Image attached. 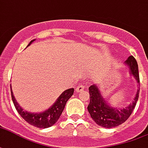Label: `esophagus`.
<instances>
[{"instance_id":"34e87169","label":"esophagus","mask_w":148,"mask_h":148,"mask_svg":"<svg viewBox=\"0 0 148 148\" xmlns=\"http://www.w3.org/2000/svg\"><path fill=\"white\" fill-rule=\"evenodd\" d=\"M85 85H77V88H76V92H81L82 91H83L84 89H85Z\"/></svg>"}]
</instances>
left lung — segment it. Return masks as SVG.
<instances>
[{"instance_id":"1","label":"left lung","mask_w":148,"mask_h":148,"mask_svg":"<svg viewBox=\"0 0 148 148\" xmlns=\"http://www.w3.org/2000/svg\"><path fill=\"white\" fill-rule=\"evenodd\" d=\"M124 63L130 69V74L135 78L139 86L133 101L130 105L123 108H114L103 97L101 92L97 85L94 84L88 88L90 102L87 108L91 118L99 126L109 129L122 124L131 115L138 100L140 93V77L137 62L135 58L131 56L125 61Z\"/></svg>"}]
</instances>
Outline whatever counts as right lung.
<instances>
[{
	"instance_id": "obj_1",
	"label": "right lung",
	"mask_w": 148,
	"mask_h": 148,
	"mask_svg": "<svg viewBox=\"0 0 148 148\" xmlns=\"http://www.w3.org/2000/svg\"><path fill=\"white\" fill-rule=\"evenodd\" d=\"M34 40L35 39L31 40L28 45V46H29ZM74 88H69V89L63 91V92H62V94L58 97L54 103L47 110L42 111V112L32 113V112L23 110L19 106V104L16 101L15 96L13 95L12 85H11L12 99L13 103L15 105L18 113L29 124L37 127V128H40V129H46V128L51 127L52 125L56 124V122L59 120L60 115L62 114V112L64 110L67 100L74 94Z\"/></svg>"
}]
</instances>
